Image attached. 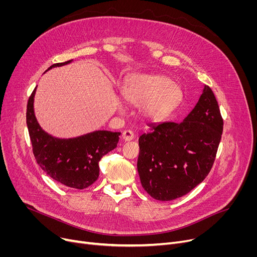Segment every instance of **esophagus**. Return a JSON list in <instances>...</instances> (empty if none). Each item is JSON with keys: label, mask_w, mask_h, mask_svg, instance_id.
<instances>
[{"label": "esophagus", "mask_w": 257, "mask_h": 257, "mask_svg": "<svg viewBox=\"0 0 257 257\" xmlns=\"http://www.w3.org/2000/svg\"><path fill=\"white\" fill-rule=\"evenodd\" d=\"M121 139H123L125 142L132 141L134 139V134L131 130H125L123 134H121Z\"/></svg>", "instance_id": "obj_1"}]
</instances>
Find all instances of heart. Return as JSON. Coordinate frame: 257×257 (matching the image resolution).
<instances>
[{"label":"heart","instance_id":"obj_1","mask_svg":"<svg viewBox=\"0 0 257 257\" xmlns=\"http://www.w3.org/2000/svg\"><path fill=\"white\" fill-rule=\"evenodd\" d=\"M121 97L130 105L139 106L142 117L158 121L172 113L182 101V90L163 75H134L121 86Z\"/></svg>","mask_w":257,"mask_h":257}]
</instances>
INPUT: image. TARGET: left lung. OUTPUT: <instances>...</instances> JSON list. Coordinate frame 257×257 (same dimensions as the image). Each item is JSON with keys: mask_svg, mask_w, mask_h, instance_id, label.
Instances as JSON below:
<instances>
[{"mask_svg": "<svg viewBox=\"0 0 257 257\" xmlns=\"http://www.w3.org/2000/svg\"><path fill=\"white\" fill-rule=\"evenodd\" d=\"M151 128L139 139L141 183L156 200L180 198L203 181L213 165L223 131L217 99L204 85L181 123L164 121Z\"/></svg>", "mask_w": 257, "mask_h": 257, "instance_id": "1", "label": "left lung"}]
</instances>
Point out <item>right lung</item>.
<instances>
[{
  "instance_id": "1",
  "label": "right lung",
  "mask_w": 257,
  "mask_h": 257,
  "mask_svg": "<svg viewBox=\"0 0 257 257\" xmlns=\"http://www.w3.org/2000/svg\"><path fill=\"white\" fill-rule=\"evenodd\" d=\"M72 61L53 64L47 71ZM35 92L36 88L29 98L26 117L37 164L51 178L65 186L77 190L88 187L99 178V161L116 148L120 132L96 130L70 139L53 137L40 127L35 116Z\"/></svg>"
}]
</instances>
